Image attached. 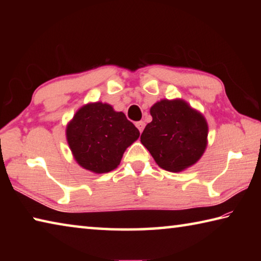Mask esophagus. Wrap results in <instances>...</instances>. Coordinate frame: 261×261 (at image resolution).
Masks as SVG:
<instances>
[{"label":"esophagus","mask_w":261,"mask_h":261,"mask_svg":"<svg viewBox=\"0 0 261 261\" xmlns=\"http://www.w3.org/2000/svg\"><path fill=\"white\" fill-rule=\"evenodd\" d=\"M136 126L138 127V130H139L140 132H143L144 127H145V123H144L143 121H139V122H137V123H136Z\"/></svg>","instance_id":"esophagus-1"}]
</instances>
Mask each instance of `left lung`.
Segmentation results:
<instances>
[{
	"instance_id": "obj_1",
	"label": "left lung",
	"mask_w": 261,
	"mask_h": 261,
	"mask_svg": "<svg viewBox=\"0 0 261 261\" xmlns=\"http://www.w3.org/2000/svg\"><path fill=\"white\" fill-rule=\"evenodd\" d=\"M152 122L140 136L158 166L179 173L199 161L207 147L208 124L204 115L183 99H162L149 109Z\"/></svg>"
}]
</instances>
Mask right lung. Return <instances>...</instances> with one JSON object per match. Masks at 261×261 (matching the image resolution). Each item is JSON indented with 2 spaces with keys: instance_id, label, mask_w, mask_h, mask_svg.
I'll use <instances>...</instances> for the list:
<instances>
[{
  "instance_id": "1",
  "label": "right lung",
  "mask_w": 261,
  "mask_h": 261,
  "mask_svg": "<svg viewBox=\"0 0 261 261\" xmlns=\"http://www.w3.org/2000/svg\"><path fill=\"white\" fill-rule=\"evenodd\" d=\"M139 135L124 113L100 101L79 108L65 130L73 159L84 169L94 174L116 169L125 149Z\"/></svg>"
}]
</instances>
